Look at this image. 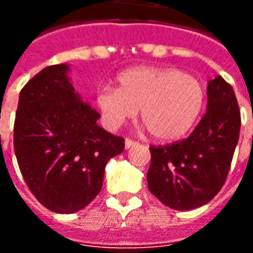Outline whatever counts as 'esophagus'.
<instances>
[{
    "mask_svg": "<svg viewBox=\"0 0 253 253\" xmlns=\"http://www.w3.org/2000/svg\"><path fill=\"white\" fill-rule=\"evenodd\" d=\"M137 143L138 142H135V141H132V139H128V138H127L126 141H125V146H126V149H130L132 148V146H135Z\"/></svg>",
    "mask_w": 253,
    "mask_h": 253,
    "instance_id": "34e87169",
    "label": "esophagus"
}]
</instances>
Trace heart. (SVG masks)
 I'll list each match as a JSON object with an SVG mask.
<instances>
[{"label": "heart", "instance_id": "heart-1", "mask_svg": "<svg viewBox=\"0 0 253 253\" xmlns=\"http://www.w3.org/2000/svg\"><path fill=\"white\" fill-rule=\"evenodd\" d=\"M118 88L97 92V105L105 125L118 128L141 119L159 141L184 137L201 116L205 107V89L190 74L170 67H131L118 76Z\"/></svg>", "mask_w": 253, "mask_h": 253}]
</instances>
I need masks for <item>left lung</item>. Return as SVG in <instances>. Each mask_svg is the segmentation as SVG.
Segmentation results:
<instances>
[{"mask_svg": "<svg viewBox=\"0 0 253 253\" xmlns=\"http://www.w3.org/2000/svg\"><path fill=\"white\" fill-rule=\"evenodd\" d=\"M241 116L232 85L221 76L207 85V111L188 138L150 146L148 187L175 210H192L217 195L228 177Z\"/></svg>", "mask_w": 253, "mask_h": 253, "instance_id": "1", "label": "left lung"}]
</instances>
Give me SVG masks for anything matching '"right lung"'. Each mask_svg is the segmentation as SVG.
<instances>
[{"mask_svg":"<svg viewBox=\"0 0 253 253\" xmlns=\"http://www.w3.org/2000/svg\"><path fill=\"white\" fill-rule=\"evenodd\" d=\"M69 65L44 67L21 89L13 130L14 154L27 186L42 205L72 214L103 186L110 159L125 139L97 126L100 114L76 93Z\"/></svg>","mask_w":253,"mask_h":253,"instance_id":"1","label":"right lung"}]
</instances>
